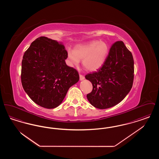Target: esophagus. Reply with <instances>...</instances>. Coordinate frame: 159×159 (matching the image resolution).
Masks as SVG:
<instances>
[{
	"mask_svg": "<svg viewBox=\"0 0 159 159\" xmlns=\"http://www.w3.org/2000/svg\"><path fill=\"white\" fill-rule=\"evenodd\" d=\"M79 77H80V80H83L84 79V77L83 75H79Z\"/></svg>",
	"mask_w": 159,
	"mask_h": 159,
	"instance_id": "obj_1",
	"label": "esophagus"
}]
</instances>
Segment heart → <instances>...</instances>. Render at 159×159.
Here are the masks:
<instances>
[{
	"instance_id": "obj_1",
	"label": "heart",
	"mask_w": 159,
	"mask_h": 159,
	"mask_svg": "<svg viewBox=\"0 0 159 159\" xmlns=\"http://www.w3.org/2000/svg\"><path fill=\"white\" fill-rule=\"evenodd\" d=\"M108 51V46L105 42L92 41L76 46L73 51L68 49V62L71 66H77L82 60V64L88 70L97 71L104 64Z\"/></svg>"
}]
</instances>
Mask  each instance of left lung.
<instances>
[{"label":"left lung","instance_id":"8db88e82","mask_svg":"<svg viewBox=\"0 0 159 159\" xmlns=\"http://www.w3.org/2000/svg\"><path fill=\"white\" fill-rule=\"evenodd\" d=\"M134 77V61L132 53L122 41L111 46L103 66L85 78L93 89L87 95L91 105L106 109L117 105L130 91Z\"/></svg>","mask_w":159,"mask_h":159}]
</instances>
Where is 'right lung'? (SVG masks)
<instances>
[{
	"mask_svg": "<svg viewBox=\"0 0 159 159\" xmlns=\"http://www.w3.org/2000/svg\"><path fill=\"white\" fill-rule=\"evenodd\" d=\"M67 51L57 40L42 36L24 52L21 66L23 89L39 106H60L69 88L79 80L76 69L67 66Z\"/></svg>",
	"mask_w": 159,
	"mask_h": 159,
	"instance_id": "obj_1",
	"label": "right lung"
}]
</instances>
